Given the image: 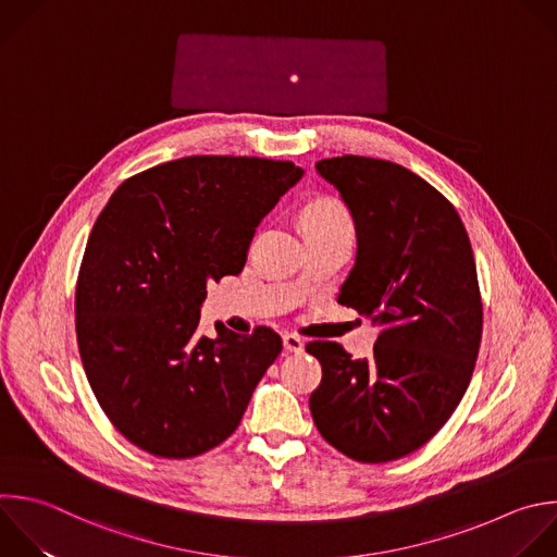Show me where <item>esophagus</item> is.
I'll list each match as a JSON object with an SVG mask.
<instances>
[{"label":"esophagus","mask_w":557,"mask_h":557,"mask_svg":"<svg viewBox=\"0 0 557 557\" xmlns=\"http://www.w3.org/2000/svg\"><path fill=\"white\" fill-rule=\"evenodd\" d=\"M282 343H284V349H286V351H293V354L304 351V341H301L297 334H284V336H282Z\"/></svg>","instance_id":"1"}]
</instances>
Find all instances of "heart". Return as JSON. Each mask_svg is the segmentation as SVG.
Segmentation results:
<instances>
[{
	"label": "heart",
	"instance_id": "heart-1",
	"mask_svg": "<svg viewBox=\"0 0 557 557\" xmlns=\"http://www.w3.org/2000/svg\"><path fill=\"white\" fill-rule=\"evenodd\" d=\"M304 225L308 232L314 230H347L351 232V221L347 212L334 201H317L304 214Z\"/></svg>",
	"mask_w": 557,
	"mask_h": 557
}]
</instances>
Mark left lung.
Returning <instances> with one entry per match:
<instances>
[{"label":"left lung","mask_w":557,"mask_h":557,"mask_svg":"<svg viewBox=\"0 0 557 557\" xmlns=\"http://www.w3.org/2000/svg\"><path fill=\"white\" fill-rule=\"evenodd\" d=\"M356 230V260L338 301L383 330L372 358L338 343L306 351L323 369L310 396L327 444L362 463L424 446L461 403L481 345L476 264L457 210L416 172L343 154L314 163Z\"/></svg>","instance_id":"1"}]
</instances>
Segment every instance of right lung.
<instances>
[{"instance_id":"obj_1","label":"right lung","mask_w":557,"mask_h":557,"mask_svg":"<svg viewBox=\"0 0 557 557\" xmlns=\"http://www.w3.org/2000/svg\"><path fill=\"white\" fill-rule=\"evenodd\" d=\"M304 170L258 157H183L126 178L100 212L76 284L87 381L141 450L188 459L240 424L282 338L216 323L199 334L208 284L238 275L256 227Z\"/></svg>"}]
</instances>
